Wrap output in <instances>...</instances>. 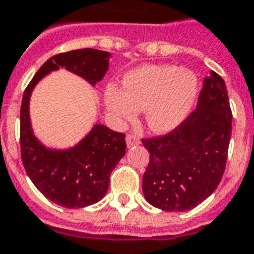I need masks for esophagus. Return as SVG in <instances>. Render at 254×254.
I'll return each mask as SVG.
<instances>
[{"mask_svg":"<svg viewBox=\"0 0 254 254\" xmlns=\"http://www.w3.org/2000/svg\"><path fill=\"white\" fill-rule=\"evenodd\" d=\"M140 144V140H138L134 134H127V145L130 148V147H134V145H137Z\"/></svg>","mask_w":254,"mask_h":254,"instance_id":"esophagus-1","label":"esophagus"}]
</instances>
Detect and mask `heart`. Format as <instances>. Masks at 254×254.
I'll list each match as a JSON object with an SVG mask.
<instances>
[{"mask_svg":"<svg viewBox=\"0 0 254 254\" xmlns=\"http://www.w3.org/2000/svg\"><path fill=\"white\" fill-rule=\"evenodd\" d=\"M198 77L190 69L176 65H145L132 69L122 78V89L107 85L106 109L121 121L145 111L151 132L167 134L187 120L198 96Z\"/></svg>","mask_w":254,"mask_h":254,"instance_id":"b5f03b06","label":"heart"}]
</instances>
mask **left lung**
Masks as SVG:
<instances>
[{
    "label": "left lung",
    "mask_w": 254,
    "mask_h": 254,
    "mask_svg": "<svg viewBox=\"0 0 254 254\" xmlns=\"http://www.w3.org/2000/svg\"><path fill=\"white\" fill-rule=\"evenodd\" d=\"M231 120L226 83L211 70L196 110L169 134L141 140L149 152L145 200L163 211L184 212L211 196L223 177Z\"/></svg>",
    "instance_id": "obj_1"
}]
</instances>
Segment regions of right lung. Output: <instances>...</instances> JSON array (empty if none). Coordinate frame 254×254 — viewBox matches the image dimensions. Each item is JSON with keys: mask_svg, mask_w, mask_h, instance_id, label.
<instances>
[{"mask_svg": "<svg viewBox=\"0 0 254 254\" xmlns=\"http://www.w3.org/2000/svg\"><path fill=\"white\" fill-rule=\"evenodd\" d=\"M111 54L96 49L61 53L49 58L25 88L20 110L23 165L42 194L65 208H83L100 201L109 189L111 171L127 152L125 134L95 124L88 134L69 148H50L36 137L30 117V99L36 84L64 67L92 87L109 69Z\"/></svg>", "mask_w": 254, "mask_h": 254, "instance_id": "obj_1", "label": "right lung"}]
</instances>
